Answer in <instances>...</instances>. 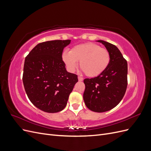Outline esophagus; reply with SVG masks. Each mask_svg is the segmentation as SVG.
<instances>
[{"label": "esophagus", "mask_w": 151, "mask_h": 151, "mask_svg": "<svg viewBox=\"0 0 151 151\" xmlns=\"http://www.w3.org/2000/svg\"><path fill=\"white\" fill-rule=\"evenodd\" d=\"M78 80H79V81H83V78L82 77H81V76H79L78 77Z\"/></svg>", "instance_id": "esophagus-1"}]
</instances>
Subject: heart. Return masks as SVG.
Here are the masks:
<instances>
[{
  "instance_id": "1",
  "label": "heart",
  "mask_w": 151,
  "mask_h": 151,
  "mask_svg": "<svg viewBox=\"0 0 151 151\" xmlns=\"http://www.w3.org/2000/svg\"><path fill=\"white\" fill-rule=\"evenodd\" d=\"M108 50L94 43L80 44L73 47L69 53H62V60L70 70H74L79 62V67L84 74L91 77L101 75L110 62Z\"/></svg>"
}]
</instances>
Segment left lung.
Returning a JSON list of instances; mask_svg holds the SVG:
<instances>
[{"label":"left lung","mask_w":151,"mask_h":151,"mask_svg":"<svg viewBox=\"0 0 151 151\" xmlns=\"http://www.w3.org/2000/svg\"><path fill=\"white\" fill-rule=\"evenodd\" d=\"M110 54V62L101 75L85 79L83 99L90 110L102 113L110 110L124 96L127 86V62L115 45L98 40Z\"/></svg>","instance_id":"left-lung-1"}]
</instances>
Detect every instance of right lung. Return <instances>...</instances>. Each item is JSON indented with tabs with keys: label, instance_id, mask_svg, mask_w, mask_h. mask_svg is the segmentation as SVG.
Instances as JSON below:
<instances>
[{
	"label": "right lung",
	"instance_id": "1",
	"mask_svg": "<svg viewBox=\"0 0 151 151\" xmlns=\"http://www.w3.org/2000/svg\"><path fill=\"white\" fill-rule=\"evenodd\" d=\"M70 43V40L40 43L25 58L22 81L26 94L45 112L63 110L78 81L77 75L67 71L62 60L63 50Z\"/></svg>",
	"mask_w": 151,
	"mask_h": 151
}]
</instances>
